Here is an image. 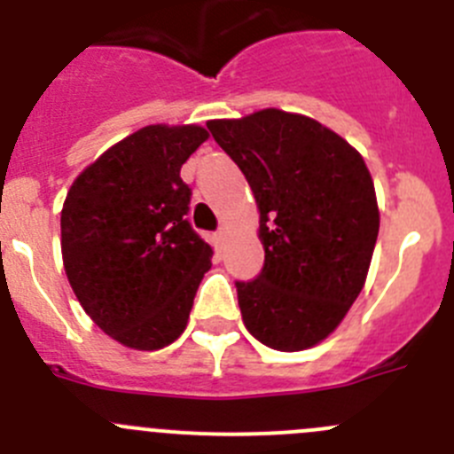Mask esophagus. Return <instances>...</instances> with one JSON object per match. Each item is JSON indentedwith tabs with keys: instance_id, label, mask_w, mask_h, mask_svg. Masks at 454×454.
Listing matches in <instances>:
<instances>
[{
	"instance_id": "1",
	"label": "esophagus",
	"mask_w": 454,
	"mask_h": 454,
	"mask_svg": "<svg viewBox=\"0 0 454 454\" xmlns=\"http://www.w3.org/2000/svg\"><path fill=\"white\" fill-rule=\"evenodd\" d=\"M226 235H228V231H226V228H219V231L217 232H215V239H217V244H219V247H223V241H226Z\"/></svg>"
}]
</instances>
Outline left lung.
<instances>
[{
	"label": "left lung",
	"instance_id": "1",
	"mask_svg": "<svg viewBox=\"0 0 454 454\" xmlns=\"http://www.w3.org/2000/svg\"><path fill=\"white\" fill-rule=\"evenodd\" d=\"M207 129L260 207L264 266L235 282L244 325L270 349H309L365 285L380 222L370 169L336 131L282 109L207 121Z\"/></svg>",
	"mask_w": 454,
	"mask_h": 454
}]
</instances>
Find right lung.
<instances>
[{"label":"right lung","mask_w":454,"mask_h":454,"mask_svg":"<svg viewBox=\"0 0 454 454\" xmlns=\"http://www.w3.org/2000/svg\"><path fill=\"white\" fill-rule=\"evenodd\" d=\"M207 138L199 125H147L80 172L62 206V262L87 316L131 349L175 342L213 248L185 219L181 165Z\"/></svg>","instance_id":"right-lung-1"}]
</instances>
